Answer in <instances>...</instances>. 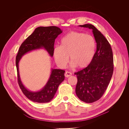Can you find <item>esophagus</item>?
I'll list each match as a JSON object with an SVG mask.
<instances>
[{
	"label": "esophagus",
	"instance_id": "obj_1",
	"mask_svg": "<svg viewBox=\"0 0 129 129\" xmlns=\"http://www.w3.org/2000/svg\"><path fill=\"white\" fill-rule=\"evenodd\" d=\"M72 75V73L69 72H66L65 73H64V76L65 77H68L69 76H71Z\"/></svg>",
	"mask_w": 129,
	"mask_h": 129
}]
</instances>
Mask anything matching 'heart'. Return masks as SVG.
I'll return each instance as SVG.
<instances>
[{
  "label": "heart",
  "mask_w": 129,
  "mask_h": 129,
  "mask_svg": "<svg viewBox=\"0 0 129 129\" xmlns=\"http://www.w3.org/2000/svg\"><path fill=\"white\" fill-rule=\"evenodd\" d=\"M96 49L93 38L88 34L71 32L65 36L60 42V47L54 49L53 55L57 65L60 68L65 67L70 60L72 67L79 68L87 67L90 63Z\"/></svg>",
  "instance_id": "b5f03b06"
}]
</instances>
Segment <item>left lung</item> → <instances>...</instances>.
Segmentation results:
<instances>
[{"mask_svg":"<svg viewBox=\"0 0 129 129\" xmlns=\"http://www.w3.org/2000/svg\"><path fill=\"white\" fill-rule=\"evenodd\" d=\"M80 26L92 29L96 42V51L90 63L75 73L77 96L83 102L90 103L100 99L106 90L114 71V58L110 44L94 26Z\"/></svg>","mask_w":129,"mask_h":129,"instance_id":"8db88e82","label":"left lung"}]
</instances>
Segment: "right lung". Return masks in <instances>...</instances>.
Wrapping results in <instances>:
<instances>
[{
  "label": "right lung",
  "instance_id": "1",
  "mask_svg": "<svg viewBox=\"0 0 129 129\" xmlns=\"http://www.w3.org/2000/svg\"><path fill=\"white\" fill-rule=\"evenodd\" d=\"M62 32V30L56 26L39 27L22 43L19 48L15 60L18 84L23 93L33 102L40 103L50 102L55 95L58 87L64 80L65 71L52 69L49 79L45 86L40 91L32 92L26 88L21 82L19 72V61L27 52L42 48H45L52 57L55 40Z\"/></svg>",
  "mask_w": 129,
  "mask_h": 129
}]
</instances>
